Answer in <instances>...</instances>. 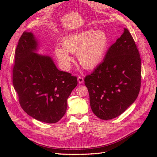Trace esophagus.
I'll return each mask as SVG.
<instances>
[{
  "label": "esophagus",
  "mask_w": 157,
  "mask_h": 157,
  "mask_svg": "<svg viewBox=\"0 0 157 157\" xmlns=\"http://www.w3.org/2000/svg\"><path fill=\"white\" fill-rule=\"evenodd\" d=\"M78 81L79 84H82L84 82V78L82 76H79L78 77Z\"/></svg>",
  "instance_id": "esophagus-1"
}]
</instances>
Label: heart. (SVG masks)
Wrapping results in <instances>:
<instances>
[{
	"label": "heart",
	"instance_id": "obj_1",
	"mask_svg": "<svg viewBox=\"0 0 157 157\" xmlns=\"http://www.w3.org/2000/svg\"><path fill=\"white\" fill-rule=\"evenodd\" d=\"M109 38L103 30L89 29L67 36L62 41L63 48L56 47L55 53L65 69H69L72 58L76 55L80 65L91 69L101 64L109 45Z\"/></svg>",
	"mask_w": 157,
	"mask_h": 157
}]
</instances>
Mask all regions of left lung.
Masks as SVG:
<instances>
[{"label":"left lung","instance_id":"1","mask_svg":"<svg viewBox=\"0 0 157 157\" xmlns=\"http://www.w3.org/2000/svg\"><path fill=\"white\" fill-rule=\"evenodd\" d=\"M141 59L128 29L110 46L104 61L84 78L92 112L109 120L121 115L139 94Z\"/></svg>","mask_w":157,"mask_h":157}]
</instances>
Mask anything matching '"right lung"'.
<instances>
[{
	"label": "right lung",
	"mask_w": 157,
	"mask_h": 157,
	"mask_svg": "<svg viewBox=\"0 0 157 157\" xmlns=\"http://www.w3.org/2000/svg\"><path fill=\"white\" fill-rule=\"evenodd\" d=\"M37 46L32 33H23L15 52L13 84L28 115L55 123L65 114L67 98L78 80L71 73L59 71L51 57L35 53Z\"/></svg>",
	"instance_id": "obj_1"
}]
</instances>
